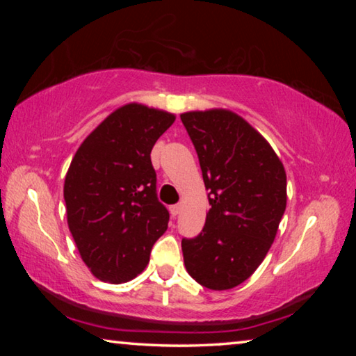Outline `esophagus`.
Wrapping results in <instances>:
<instances>
[{"mask_svg":"<svg viewBox=\"0 0 356 356\" xmlns=\"http://www.w3.org/2000/svg\"><path fill=\"white\" fill-rule=\"evenodd\" d=\"M170 212H171L172 216H177L180 213V206H179V204H176V206H171L170 207Z\"/></svg>","mask_w":356,"mask_h":356,"instance_id":"obj_1","label":"esophagus"}]
</instances>
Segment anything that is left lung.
<instances>
[{"label": "left lung", "instance_id": "1", "mask_svg": "<svg viewBox=\"0 0 356 356\" xmlns=\"http://www.w3.org/2000/svg\"><path fill=\"white\" fill-rule=\"evenodd\" d=\"M200 159L210 209L202 232L182 238L186 272L201 286L242 284L267 256L287 202L286 171L268 141L238 114H180Z\"/></svg>", "mask_w": 356, "mask_h": 356}]
</instances>
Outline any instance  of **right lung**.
Returning a JSON list of instances; mask_svg holds the SVG:
<instances>
[{"mask_svg": "<svg viewBox=\"0 0 356 356\" xmlns=\"http://www.w3.org/2000/svg\"><path fill=\"white\" fill-rule=\"evenodd\" d=\"M176 116L127 104L102 120L72 159L64 180L67 225L83 262L100 281L136 278L168 229L150 150Z\"/></svg>", "mask_w": 356, "mask_h": 356, "instance_id": "obj_1", "label": "right lung"}]
</instances>
